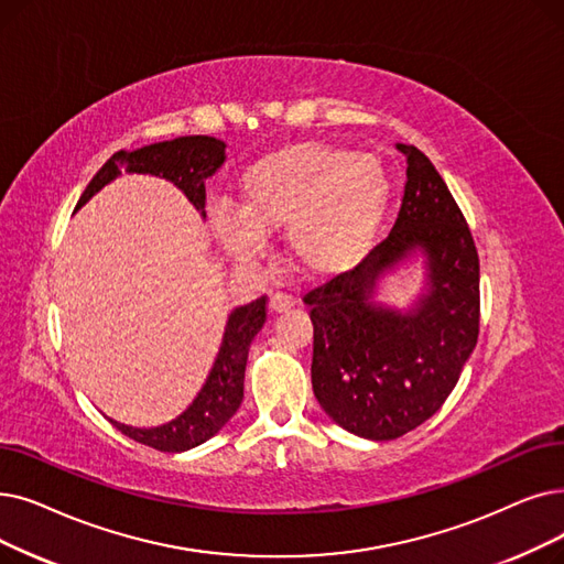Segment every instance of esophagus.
<instances>
[{
  "instance_id": "obj_1",
  "label": "esophagus",
  "mask_w": 564,
  "mask_h": 564,
  "mask_svg": "<svg viewBox=\"0 0 564 564\" xmlns=\"http://www.w3.org/2000/svg\"><path fill=\"white\" fill-rule=\"evenodd\" d=\"M292 306H295V300L285 295V292H274V295L269 297V311H272V313H283Z\"/></svg>"
}]
</instances>
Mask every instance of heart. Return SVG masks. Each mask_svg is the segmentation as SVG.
<instances>
[{"instance_id":"heart-1","label":"heart","mask_w":564,"mask_h":564,"mask_svg":"<svg viewBox=\"0 0 564 564\" xmlns=\"http://www.w3.org/2000/svg\"><path fill=\"white\" fill-rule=\"evenodd\" d=\"M391 180L376 154L304 140L283 144L239 177V214L214 218L216 239L237 262L264 251V235L283 230L288 258L313 279L355 269L376 247Z\"/></svg>"}]
</instances>
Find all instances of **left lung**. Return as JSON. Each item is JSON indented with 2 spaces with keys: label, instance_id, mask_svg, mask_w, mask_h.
Returning a JSON list of instances; mask_svg holds the SVG:
<instances>
[{
  "label": "left lung",
  "instance_id": "left-lung-1",
  "mask_svg": "<svg viewBox=\"0 0 564 564\" xmlns=\"http://www.w3.org/2000/svg\"><path fill=\"white\" fill-rule=\"evenodd\" d=\"M405 156L394 228L350 272L311 290L313 394L327 417L366 440H394L440 410L479 334V258L468 224L424 152ZM414 257L421 295L399 310L377 300L379 283Z\"/></svg>",
  "mask_w": 564,
  "mask_h": 564
}]
</instances>
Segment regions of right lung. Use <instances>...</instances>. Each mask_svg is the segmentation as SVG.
Segmentation results:
<instances>
[{
  "label": "right lung",
  "instance_id": "right-lung-1",
  "mask_svg": "<svg viewBox=\"0 0 564 564\" xmlns=\"http://www.w3.org/2000/svg\"><path fill=\"white\" fill-rule=\"evenodd\" d=\"M224 161L226 142L212 135H182L175 140L144 144L133 152L121 150L112 154L87 184L76 212L85 207L101 188L115 182L121 175V170H127L131 175H152L173 182L205 218V180H209L224 165ZM264 308L267 300L258 297L251 304L230 311L221 348H218L212 371L198 397L191 401L180 417L152 429H135L110 420L112 426L140 445L170 454H180L207 443L232 420V414L241 405L249 348L264 325Z\"/></svg>",
  "mask_w": 564,
  "mask_h": 564
}]
</instances>
